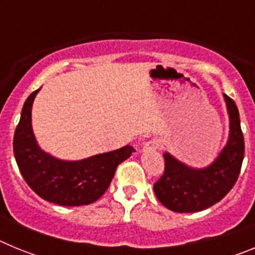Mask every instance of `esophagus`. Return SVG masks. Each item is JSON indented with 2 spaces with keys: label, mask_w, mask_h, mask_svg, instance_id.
I'll list each match as a JSON object with an SVG mask.
<instances>
[{
  "label": "esophagus",
  "mask_w": 255,
  "mask_h": 255,
  "mask_svg": "<svg viewBox=\"0 0 255 255\" xmlns=\"http://www.w3.org/2000/svg\"><path fill=\"white\" fill-rule=\"evenodd\" d=\"M158 148H159L158 141L154 140V139H152V140L147 141V143H144L143 152H154V150H157Z\"/></svg>",
  "instance_id": "esophagus-1"
}]
</instances>
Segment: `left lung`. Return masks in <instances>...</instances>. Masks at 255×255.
<instances>
[{
	"label": "left lung",
	"instance_id": "left-lung-1",
	"mask_svg": "<svg viewBox=\"0 0 255 255\" xmlns=\"http://www.w3.org/2000/svg\"><path fill=\"white\" fill-rule=\"evenodd\" d=\"M230 117L229 140L215 162L191 168L164 153V172L155 181L154 194L166 208L179 213L199 212L218 203L235 185L244 159V135L239 110L224 94Z\"/></svg>",
	"mask_w": 255,
	"mask_h": 255
}]
</instances>
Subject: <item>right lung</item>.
<instances>
[{"instance_id": "add662e5", "label": "right lung", "mask_w": 255, "mask_h": 255, "mask_svg": "<svg viewBox=\"0 0 255 255\" xmlns=\"http://www.w3.org/2000/svg\"><path fill=\"white\" fill-rule=\"evenodd\" d=\"M35 92L24 103L13 134L17 167L30 189L42 199L65 207L87 206L100 199L114 179L117 166L135 152L131 145L82 161H62L39 148L31 129Z\"/></svg>"}]
</instances>
